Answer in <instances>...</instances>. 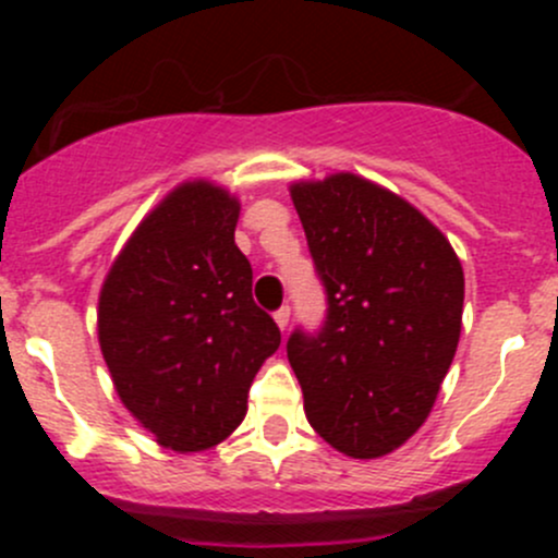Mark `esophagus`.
Wrapping results in <instances>:
<instances>
[{"instance_id":"esophagus-1","label":"esophagus","mask_w":558,"mask_h":558,"mask_svg":"<svg viewBox=\"0 0 558 558\" xmlns=\"http://www.w3.org/2000/svg\"><path fill=\"white\" fill-rule=\"evenodd\" d=\"M275 320H278L280 329L286 331V326H289V320H291V307H289V305L278 307V311H275Z\"/></svg>"}]
</instances>
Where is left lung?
I'll list each match as a JSON object with an SVG mask.
<instances>
[{
  "label": "left lung",
  "instance_id": "obj_1",
  "mask_svg": "<svg viewBox=\"0 0 558 558\" xmlns=\"http://www.w3.org/2000/svg\"><path fill=\"white\" fill-rule=\"evenodd\" d=\"M326 294L318 331L286 351L311 426L353 459L391 453L429 415L453 362L464 272L413 205L356 178L291 189Z\"/></svg>",
  "mask_w": 558,
  "mask_h": 558
}]
</instances>
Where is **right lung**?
Returning <instances> with one entry per match:
<instances>
[{
	"instance_id": "obj_1",
	"label": "right lung",
	"mask_w": 558,
	"mask_h": 558,
	"mask_svg": "<svg viewBox=\"0 0 558 558\" xmlns=\"http://www.w3.org/2000/svg\"><path fill=\"white\" fill-rule=\"evenodd\" d=\"M238 199L185 183L137 227L99 296V345L118 397L172 451H205L245 418L247 391L280 345L234 245Z\"/></svg>"
}]
</instances>
